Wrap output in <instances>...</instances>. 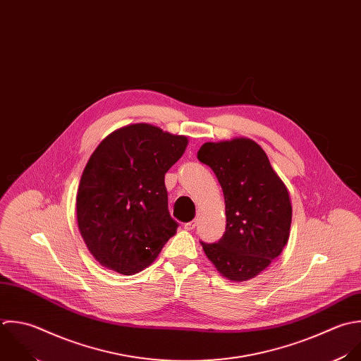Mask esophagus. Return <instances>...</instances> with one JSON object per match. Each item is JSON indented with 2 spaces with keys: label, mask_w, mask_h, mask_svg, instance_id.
<instances>
[{
  "label": "esophagus",
  "mask_w": 361,
  "mask_h": 361,
  "mask_svg": "<svg viewBox=\"0 0 361 361\" xmlns=\"http://www.w3.org/2000/svg\"><path fill=\"white\" fill-rule=\"evenodd\" d=\"M195 226H197V221H191V222L184 225V229L185 231H192V229H195Z\"/></svg>",
  "instance_id": "esophagus-1"
}]
</instances>
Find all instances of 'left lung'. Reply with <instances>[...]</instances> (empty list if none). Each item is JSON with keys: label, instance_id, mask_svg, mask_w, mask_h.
<instances>
[{"label": "left lung", "instance_id": "1", "mask_svg": "<svg viewBox=\"0 0 361 361\" xmlns=\"http://www.w3.org/2000/svg\"><path fill=\"white\" fill-rule=\"evenodd\" d=\"M198 160L215 173L225 197L226 229L202 249L216 271L235 283L266 270L288 242L290 192L266 152L249 137L207 142Z\"/></svg>", "mask_w": 361, "mask_h": 361}]
</instances>
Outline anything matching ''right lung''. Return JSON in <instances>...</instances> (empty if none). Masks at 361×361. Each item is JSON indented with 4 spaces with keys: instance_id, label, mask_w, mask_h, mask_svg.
I'll use <instances>...</instances> for the list:
<instances>
[{
    "instance_id": "add662e5",
    "label": "right lung",
    "mask_w": 361,
    "mask_h": 361,
    "mask_svg": "<svg viewBox=\"0 0 361 361\" xmlns=\"http://www.w3.org/2000/svg\"><path fill=\"white\" fill-rule=\"evenodd\" d=\"M187 145V136L132 123L97 146L82 171L75 208L82 240L101 266L125 276L139 273L176 235L164 174Z\"/></svg>"
}]
</instances>
